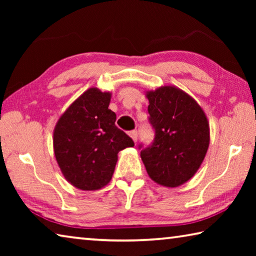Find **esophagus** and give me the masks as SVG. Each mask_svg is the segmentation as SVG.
Listing matches in <instances>:
<instances>
[{"label":"esophagus","instance_id":"34e87169","mask_svg":"<svg viewBox=\"0 0 256 256\" xmlns=\"http://www.w3.org/2000/svg\"><path fill=\"white\" fill-rule=\"evenodd\" d=\"M128 134H130V136L132 138V140L134 142H136V140H138V132L136 131H131Z\"/></svg>","mask_w":256,"mask_h":256}]
</instances>
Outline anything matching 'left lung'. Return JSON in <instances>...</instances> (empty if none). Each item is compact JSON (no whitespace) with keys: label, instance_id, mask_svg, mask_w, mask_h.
<instances>
[{"label":"left lung","instance_id":"1","mask_svg":"<svg viewBox=\"0 0 256 256\" xmlns=\"http://www.w3.org/2000/svg\"><path fill=\"white\" fill-rule=\"evenodd\" d=\"M148 112L154 141L141 151L146 172L166 188L183 185L196 175L210 144L206 115L194 98L175 86L148 90Z\"/></svg>","mask_w":256,"mask_h":256}]
</instances>
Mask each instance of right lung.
Listing matches in <instances>:
<instances>
[{
    "label": "right lung",
    "instance_id": "1",
    "mask_svg": "<svg viewBox=\"0 0 256 256\" xmlns=\"http://www.w3.org/2000/svg\"><path fill=\"white\" fill-rule=\"evenodd\" d=\"M112 94L96 86L78 97L60 116L53 133L54 154L66 180L82 190L110 183L120 150L134 146L115 125Z\"/></svg>",
    "mask_w": 256,
    "mask_h": 256
}]
</instances>
